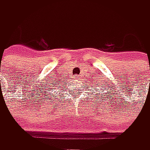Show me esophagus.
<instances>
[{"mask_svg": "<svg viewBox=\"0 0 150 150\" xmlns=\"http://www.w3.org/2000/svg\"><path fill=\"white\" fill-rule=\"evenodd\" d=\"M74 78H77V76H74Z\"/></svg>", "mask_w": 150, "mask_h": 150, "instance_id": "1", "label": "esophagus"}]
</instances>
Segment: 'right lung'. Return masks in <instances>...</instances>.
Instances as JSON below:
<instances>
[{
  "label": "right lung",
  "mask_w": 150,
  "mask_h": 150,
  "mask_svg": "<svg viewBox=\"0 0 150 150\" xmlns=\"http://www.w3.org/2000/svg\"><path fill=\"white\" fill-rule=\"evenodd\" d=\"M51 87H52V86H51V83H49L48 85H47V84H45V85H44L45 92H46V93H49V91H50V89Z\"/></svg>",
  "instance_id": "1"
}]
</instances>
